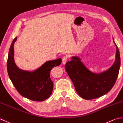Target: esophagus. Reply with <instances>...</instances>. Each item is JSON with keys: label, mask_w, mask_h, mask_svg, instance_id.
<instances>
[{"label": "esophagus", "mask_w": 123, "mask_h": 123, "mask_svg": "<svg viewBox=\"0 0 123 123\" xmlns=\"http://www.w3.org/2000/svg\"><path fill=\"white\" fill-rule=\"evenodd\" d=\"M68 60V57L67 56H64V57H62V63L63 64H65L66 62H67Z\"/></svg>", "instance_id": "34e87169"}]
</instances>
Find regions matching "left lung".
<instances>
[{
  "mask_svg": "<svg viewBox=\"0 0 123 123\" xmlns=\"http://www.w3.org/2000/svg\"><path fill=\"white\" fill-rule=\"evenodd\" d=\"M116 60L111 68L105 72L94 74L88 69L76 57L68 62L65 69L73 82L75 90L80 97L85 99H92L104 95L111 89L119 73L120 58L117 45Z\"/></svg>",
  "mask_w": 123,
  "mask_h": 123,
  "instance_id": "obj_1",
  "label": "left lung"
}]
</instances>
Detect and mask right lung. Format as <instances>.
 <instances>
[{"mask_svg": "<svg viewBox=\"0 0 123 123\" xmlns=\"http://www.w3.org/2000/svg\"><path fill=\"white\" fill-rule=\"evenodd\" d=\"M14 39L9 50L7 62L8 76L14 86L21 95L33 101L41 102L49 98L52 94L54 83L50 78V71L54 67L59 66L62 59L46 62L36 71H22L14 61Z\"/></svg>", "mask_w": 123, "mask_h": 123, "instance_id": "add662e5", "label": "right lung"}]
</instances>
